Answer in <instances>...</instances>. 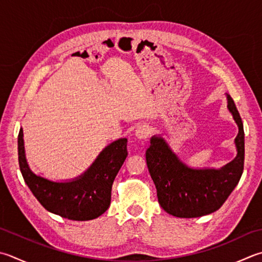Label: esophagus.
Listing matches in <instances>:
<instances>
[{
    "instance_id": "1",
    "label": "esophagus",
    "mask_w": 262,
    "mask_h": 262,
    "mask_svg": "<svg viewBox=\"0 0 262 262\" xmlns=\"http://www.w3.org/2000/svg\"><path fill=\"white\" fill-rule=\"evenodd\" d=\"M150 134V128L146 125H140L135 130V135L138 140H146Z\"/></svg>"
}]
</instances>
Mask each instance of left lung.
Returning a JSON list of instances; mask_svg holds the SVG:
<instances>
[{"label": "left lung", "mask_w": 262, "mask_h": 262, "mask_svg": "<svg viewBox=\"0 0 262 262\" xmlns=\"http://www.w3.org/2000/svg\"><path fill=\"white\" fill-rule=\"evenodd\" d=\"M227 107L238 127L235 137L237 155L219 169L192 168L184 163L161 135H153L146 150V163L161 208L178 218H196L223 206L236 187L244 167L243 122L230 95Z\"/></svg>", "instance_id": "8db88e82"}]
</instances>
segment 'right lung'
<instances>
[{
    "instance_id": "right-lung-1",
    "label": "right lung",
    "mask_w": 262,
    "mask_h": 262,
    "mask_svg": "<svg viewBox=\"0 0 262 262\" xmlns=\"http://www.w3.org/2000/svg\"><path fill=\"white\" fill-rule=\"evenodd\" d=\"M127 155V138H118L100 152L81 175L55 182L30 169L26 159L23 128L18 135L20 171L34 196L48 211L77 222L100 217L110 207L112 184Z\"/></svg>"
}]
</instances>
